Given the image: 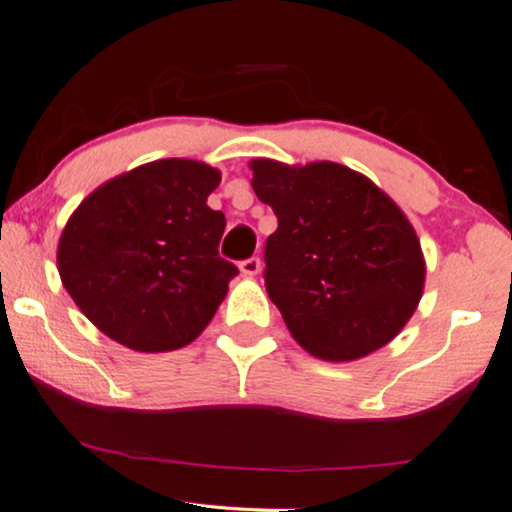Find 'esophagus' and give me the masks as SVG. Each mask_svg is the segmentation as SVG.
<instances>
[{"instance_id": "1", "label": "esophagus", "mask_w": 512, "mask_h": 512, "mask_svg": "<svg viewBox=\"0 0 512 512\" xmlns=\"http://www.w3.org/2000/svg\"><path fill=\"white\" fill-rule=\"evenodd\" d=\"M239 269H241L243 276H257V273L262 271V259H259V257L243 259V262L239 264Z\"/></svg>"}]
</instances>
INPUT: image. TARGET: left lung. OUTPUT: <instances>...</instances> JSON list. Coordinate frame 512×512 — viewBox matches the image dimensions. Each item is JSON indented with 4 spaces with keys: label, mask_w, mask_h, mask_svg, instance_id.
I'll return each instance as SVG.
<instances>
[{
    "label": "left lung",
    "mask_w": 512,
    "mask_h": 512,
    "mask_svg": "<svg viewBox=\"0 0 512 512\" xmlns=\"http://www.w3.org/2000/svg\"><path fill=\"white\" fill-rule=\"evenodd\" d=\"M250 169L255 194L278 218L264 285L294 341L327 362L390 343L420 304L427 273L401 208L336 162L253 160Z\"/></svg>",
    "instance_id": "left-lung-1"
}]
</instances>
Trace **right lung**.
I'll return each instance as SVG.
<instances>
[{"label": "right lung", "mask_w": 512, "mask_h": 512, "mask_svg": "<svg viewBox=\"0 0 512 512\" xmlns=\"http://www.w3.org/2000/svg\"><path fill=\"white\" fill-rule=\"evenodd\" d=\"M220 171L157 160L97 187L57 246L62 285L92 325L139 352L192 343L239 269L218 255L225 213L206 204Z\"/></svg>", "instance_id": "obj_1"}]
</instances>
